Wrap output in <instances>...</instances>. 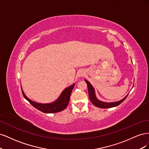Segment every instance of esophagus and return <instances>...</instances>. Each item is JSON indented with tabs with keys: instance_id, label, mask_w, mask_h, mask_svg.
Wrapping results in <instances>:
<instances>
[{
	"instance_id": "1",
	"label": "esophagus",
	"mask_w": 149,
	"mask_h": 149,
	"mask_svg": "<svg viewBox=\"0 0 149 149\" xmlns=\"http://www.w3.org/2000/svg\"><path fill=\"white\" fill-rule=\"evenodd\" d=\"M85 75V71L81 70H80L79 73H78V76H79V77H83V76Z\"/></svg>"
}]
</instances>
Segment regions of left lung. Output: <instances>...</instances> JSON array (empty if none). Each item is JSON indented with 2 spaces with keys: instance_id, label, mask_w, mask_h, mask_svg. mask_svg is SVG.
<instances>
[{
  "instance_id": "1",
  "label": "left lung",
  "mask_w": 149,
  "mask_h": 149,
  "mask_svg": "<svg viewBox=\"0 0 149 149\" xmlns=\"http://www.w3.org/2000/svg\"><path fill=\"white\" fill-rule=\"evenodd\" d=\"M85 82L86 83L87 86H88V94H89V97L90 100H91V102L93 104L97 107H100V108H111V107H116L117 106L119 105L120 103L123 102L125 100V98L127 97V95L124 98H123V100H121L117 102H103L101 101H100L96 97V94H95V91H94V89L93 87V86L86 79H84Z\"/></svg>"
}]
</instances>
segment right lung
Returning a JSON list of instances; mask_svg holds the SVG:
<instances>
[{"label": "right lung", "mask_w": 149, "mask_h": 149, "mask_svg": "<svg viewBox=\"0 0 149 149\" xmlns=\"http://www.w3.org/2000/svg\"><path fill=\"white\" fill-rule=\"evenodd\" d=\"M74 85L75 83L65 89L63 90V91L61 94L60 97H58L55 101L48 104L35 102L33 101L30 100L29 98L26 96L22 89V92L25 100H27L31 105L36 108V109L44 112V113H55V112H58L64 110L67 107L70 101L71 93L74 86Z\"/></svg>", "instance_id": "add662e5"}]
</instances>
